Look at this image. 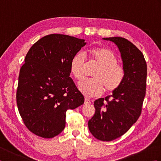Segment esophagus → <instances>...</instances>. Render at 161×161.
<instances>
[{"label": "esophagus", "instance_id": "esophagus-1", "mask_svg": "<svg viewBox=\"0 0 161 161\" xmlns=\"http://www.w3.org/2000/svg\"><path fill=\"white\" fill-rule=\"evenodd\" d=\"M84 104H91V101H90L89 99H88V98H85Z\"/></svg>", "mask_w": 161, "mask_h": 161}]
</instances>
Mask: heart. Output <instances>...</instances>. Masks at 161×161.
<instances>
[{"label": "heart", "mask_w": 161, "mask_h": 161, "mask_svg": "<svg viewBox=\"0 0 161 161\" xmlns=\"http://www.w3.org/2000/svg\"><path fill=\"white\" fill-rule=\"evenodd\" d=\"M91 62L98 66L92 74V80L79 84V88L87 97L100 96L105 91L113 93L121 86L126 76L125 68L118 63V57L106 47H96L89 50ZM86 58L81 53L75 54L70 62V71L78 81L85 77Z\"/></svg>", "instance_id": "b5f03b06"}]
</instances>
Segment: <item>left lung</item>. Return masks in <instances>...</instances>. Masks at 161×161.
Masks as SVG:
<instances>
[{
  "label": "left lung",
  "instance_id": "left-lung-1",
  "mask_svg": "<svg viewBox=\"0 0 161 161\" xmlns=\"http://www.w3.org/2000/svg\"><path fill=\"white\" fill-rule=\"evenodd\" d=\"M114 42L120 51L126 76L121 86L110 96L95 100V114L88 122L95 138L112 141L131 127L141 115L146 93L147 63L135 45L122 37L104 38Z\"/></svg>",
  "mask_w": 161,
  "mask_h": 161
}]
</instances>
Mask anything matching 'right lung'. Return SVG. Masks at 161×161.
<instances>
[{
	"label": "right lung",
	"instance_id": "obj_1",
	"mask_svg": "<svg viewBox=\"0 0 161 161\" xmlns=\"http://www.w3.org/2000/svg\"><path fill=\"white\" fill-rule=\"evenodd\" d=\"M86 45L84 39L52 34L30 47L20 69L16 103L24 124L44 138L59 135L66 113L82 105L84 97L70 77V62Z\"/></svg>",
	"mask_w": 161,
	"mask_h": 161
}]
</instances>
